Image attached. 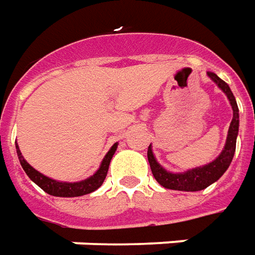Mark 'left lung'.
I'll use <instances>...</instances> for the list:
<instances>
[{
	"label": "left lung",
	"mask_w": 255,
	"mask_h": 255,
	"mask_svg": "<svg viewBox=\"0 0 255 255\" xmlns=\"http://www.w3.org/2000/svg\"><path fill=\"white\" fill-rule=\"evenodd\" d=\"M208 76L211 77L215 83L218 84V87L224 91L231 101L232 110H233V119H232L229 131H228V138H226V144H225L224 151L221 152L215 161H212L211 164L196 168L191 171L184 172V173H171L166 172L155 161V158L152 155L151 145L147 151V157L150 162V168L154 178L161 186H164L165 189H172V190H182V191H198L203 190L205 187H208L210 184L217 182L225 171L229 168L235 151H236V137H238L239 131V108L236 104V100L233 93L229 89V86L225 83L222 79H219L214 72H208Z\"/></svg>",
	"instance_id": "1"
}]
</instances>
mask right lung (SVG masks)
I'll return each mask as SVG.
<instances>
[{"instance_id":"obj_1","label":"right lung","mask_w":255,"mask_h":255,"mask_svg":"<svg viewBox=\"0 0 255 255\" xmlns=\"http://www.w3.org/2000/svg\"><path fill=\"white\" fill-rule=\"evenodd\" d=\"M117 143L111 147V150L108 151V154L105 155L103 162H101L100 169L91 178L82 180V182H77V183H66V182L62 183V182H57V180H52V179L44 176V175H41L40 172H37L33 166H30V165L24 161V158L22 157V152L19 150L17 144L16 152L17 157H19V161H20V165H22L24 172L27 173V176L38 187H41L45 193H48L51 196H57V197H79V196H84V194H89L91 191L97 190L98 187L104 183L107 172H108V168H110L111 159H112L114 152L117 151Z\"/></svg>"}]
</instances>
